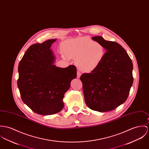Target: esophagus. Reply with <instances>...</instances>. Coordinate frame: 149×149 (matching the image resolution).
Masks as SVG:
<instances>
[{"instance_id":"esophagus-1","label":"esophagus","mask_w":149,"mask_h":149,"mask_svg":"<svg viewBox=\"0 0 149 149\" xmlns=\"http://www.w3.org/2000/svg\"><path fill=\"white\" fill-rule=\"evenodd\" d=\"M80 76H81V73L78 71V72H77V78H80Z\"/></svg>"}]
</instances>
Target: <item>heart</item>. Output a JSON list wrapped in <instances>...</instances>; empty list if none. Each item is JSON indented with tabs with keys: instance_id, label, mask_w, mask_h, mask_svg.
Masks as SVG:
<instances>
[{
	"instance_id": "obj_1",
	"label": "heart",
	"mask_w": 149,
	"mask_h": 149,
	"mask_svg": "<svg viewBox=\"0 0 149 149\" xmlns=\"http://www.w3.org/2000/svg\"><path fill=\"white\" fill-rule=\"evenodd\" d=\"M65 57L75 59V64L84 72L95 70L102 62L106 54L104 45L87 36L65 41L62 44Z\"/></svg>"
}]
</instances>
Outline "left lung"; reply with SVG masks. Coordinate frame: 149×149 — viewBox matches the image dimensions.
<instances>
[{
    "label": "left lung",
    "mask_w": 149,
    "mask_h": 149,
    "mask_svg": "<svg viewBox=\"0 0 149 149\" xmlns=\"http://www.w3.org/2000/svg\"><path fill=\"white\" fill-rule=\"evenodd\" d=\"M92 39L102 44L105 57L95 70L80 77L85 103L95 111L112 110L124 103L133 83V65L130 57L118 43L100 36Z\"/></svg>",
    "instance_id": "1"
}]
</instances>
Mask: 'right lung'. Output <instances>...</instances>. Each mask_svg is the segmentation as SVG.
I'll return each instance as SVG.
<instances>
[{
  "label": "right lung",
  "mask_w": 149,
  "mask_h": 149,
  "mask_svg": "<svg viewBox=\"0 0 149 149\" xmlns=\"http://www.w3.org/2000/svg\"><path fill=\"white\" fill-rule=\"evenodd\" d=\"M55 39L29 47L20 60L17 86L24 103L40 115H51L64 106L63 98L77 77L74 65L67 68L54 64L56 57L50 48Z\"/></svg>",
  "instance_id": "obj_1"
}]
</instances>
